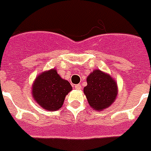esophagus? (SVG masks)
<instances>
[{
  "mask_svg": "<svg viewBox=\"0 0 151 151\" xmlns=\"http://www.w3.org/2000/svg\"><path fill=\"white\" fill-rule=\"evenodd\" d=\"M75 88L76 89H81V84H76L75 85Z\"/></svg>",
  "mask_w": 151,
  "mask_h": 151,
  "instance_id": "1",
  "label": "esophagus"
}]
</instances>
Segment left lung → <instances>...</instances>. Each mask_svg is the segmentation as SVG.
Listing matches in <instances>:
<instances>
[{
	"label": "left lung",
	"instance_id": "obj_1",
	"mask_svg": "<svg viewBox=\"0 0 151 151\" xmlns=\"http://www.w3.org/2000/svg\"><path fill=\"white\" fill-rule=\"evenodd\" d=\"M84 93L91 107L100 111L113 104L118 94V87L109 74L96 69L87 77Z\"/></svg>",
	"mask_w": 151,
	"mask_h": 151
}]
</instances>
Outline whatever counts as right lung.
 I'll return each instance as SVG.
<instances>
[{
  "mask_svg": "<svg viewBox=\"0 0 151 151\" xmlns=\"http://www.w3.org/2000/svg\"><path fill=\"white\" fill-rule=\"evenodd\" d=\"M71 90L70 83L62 79L53 68L44 71L36 78L32 93L34 100L44 110L53 111L63 106L65 97Z\"/></svg>",
  "mask_w": 151,
  "mask_h": 151,
  "instance_id": "obj_1",
  "label": "right lung"
}]
</instances>
